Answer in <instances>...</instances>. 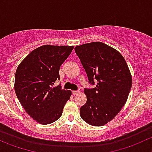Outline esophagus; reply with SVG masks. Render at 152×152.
Segmentation results:
<instances>
[{"label": "esophagus", "mask_w": 152, "mask_h": 152, "mask_svg": "<svg viewBox=\"0 0 152 152\" xmlns=\"http://www.w3.org/2000/svg\"><path fill=\"white\" fill-rule=\"evenodd\" d=\"M72 93H73V95H77V94L80 93V91H72Z\"/></svg>", "instance_id": "obj_1"}]
</instances>
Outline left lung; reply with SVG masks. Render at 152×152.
I'll return each mask as SVG.
<instances>
[{"instance_id":"8db88e82","label":"left lung","mask_w":152,"mask_h":152,"mask_svg":"<svg viewBox=\"0 0 152 152\" xmlns=\"http://www.w3.org/2000/svg\"><path fill=\"white\" fill-rule=\"evenodd\" d=\"M87 75L95 85L85 89L86 102L80 109V117L89 125L103 126L119 113L125 104L132 85L126 61L119 52L101 42L75 48Z\"/></svg>"}]
</instances>
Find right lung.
<instances>
[{
  "label": "right lung",
  "instance_id": "obj_1",
  "mask_svg": "<svg viewBox=\"0 0 152 152\" xmlns=\"http://www.w3.org/2000/svg\"><path fill=\"white\" fill-rule=\"evenodd\" d=\"M74 46H40L30 52L17 68L15 92L27 113L42 125L60 118L72 91L53 87L60 68Z\"/></svg>",
  "mask_w": 152,
  "mask_h": 152
}]
</instances>
